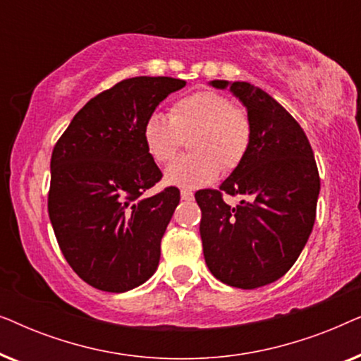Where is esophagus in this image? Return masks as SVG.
<instances>
[{
	"instance_id": "esophagus-1",
	"label": "esophagus",
	"mask_w": 361,
	"mask_h": 361,
	"mask_svg": "<svg viewBox=\"0 0 361 361\" xmlns=\"http://www.w3.org/2000/svg\"><path fill=\"white\" fill-rule=\"evenodd\" d=\"M180 199H182V200H192V199H194V194H192L190 190L182 189V190H180Z\"/></svg>"
}]
</instances>
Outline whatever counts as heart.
I'll return each instance as SVG.
<instances>
[{
  "label": "heart",
  "mask_w": 361,
  "mask_h": 361,
  "mask_svg": "<svg viewBox=\"0 0 361 361\" xmlns=\"http://www.w3.org/2000/svg\"><path fill=\"white\" fill-rule=\"evenodd\" d=\"M192 151L166 169V182L197 189L215 180L220 171L233 172L245 161L251 146L253 126L243 108L228 97L212 90L194 92L172 103L169 116L151 111L142 123V142L157 164L172 161L189 136Z\"/></svg>",
  "instance_id": "heart-1"
}]
</instances>
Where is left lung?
I'll return each instance as SVG.
<instances>
[{
    "label": "left lung",
    "instance_id": "left-lung-1",
    "mask_svg": "<svg viewBox=\"0 0 361 361\" xmlns=\"http://www.w3.org/2000/svg\"><path fill=\"white\" fill-rule=\"evenodd\" d=\"M212 85L230 87L240 98L253 136L245 161L219 190L195 192L205 263L221 283L261 288L283 278L307 243L320 190L317 164L302 128L264 90L248 82ZM225 193L245 199L230 207Z\"/></svg>",
    "mask_w": 361,
    "mask_h": 361
}]
</instances>
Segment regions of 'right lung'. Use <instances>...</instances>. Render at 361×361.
<instances>
[{"label":"right lung","instance_id":"obj_1","mask_svg":"<svg viewBox=\"0 0 361 361\" xmlns=\"http://www.w3.org/2000/svg\"><path fill=\"white\" fill-rule=\"evenodd\" d=\"M185 87L172 77H133L93 97L59 137L51 157L47 210L57 243L87 284L135 289L154 274L161 240L180 192L142 194L162 172L142 142V123Z\"/></svg>","mask_w":361,"mask_h":361}]
</instances>
